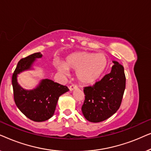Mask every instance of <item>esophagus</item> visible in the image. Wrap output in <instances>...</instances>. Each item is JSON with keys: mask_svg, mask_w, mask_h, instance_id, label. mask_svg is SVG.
<instances>
[{"mask_svg": "<svg viewBox=\"0 0 151 151\" xmlns=\"http://www.w3.org/2000/svg\"><path fill=\"white\" fill-rule=\"evenodd\" d=\"M77 88H78L77 86H76V85H71V86H70L69 90L71 91H74V90L77 89Z\"/></svg>", "mask_w": 151, "mask_h": 151, "instance_id": "esophagus-1", "label": "esophagus"}]
</instances>
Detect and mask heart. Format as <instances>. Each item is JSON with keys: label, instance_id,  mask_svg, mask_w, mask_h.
Masks as SVG:
<instances>
[{"label": "heart", "instance_id": "b5f03b06", "mask_svg": "<svg viewBox=\"0 0 151 151\" xmlns=\"http://www.w3.org/2000/svg\"><path fill=\"white\" fill-rule=\"evenodd\" d=\"M108 65L104 53L80 51L66 58L64 63H56L55 67L60 73L68 75L69 69L76 71V77L82 84H91L97 81Z\"/></svg>", "mask_w": 151, "mask_h": 151}]
</instances>
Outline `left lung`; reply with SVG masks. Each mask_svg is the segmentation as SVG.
<instances>
[{
    "label": "left lung",
    "instance_id": "left-lung-1",
    "mask_svg": "<svg viewBox=\"0 0 151 151\" xmlns=\"http://www.w3.org/2000/svg\"><path fill=\"white\" fill-rule=\"evenodd\" d=\"M109 73L93 86L84 87L85 100L82 106L84 116L91 122H100L118 110L126 87L123 66L113 60Z\"/></svg>",
    "mask_w": 151,
    "mask_h": 151
}]
</instances>
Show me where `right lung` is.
Listing matches in <instances>:
<instances>
[{
  "label": "right lung",
  "instance_id": "obj_1",
  "mask_svg": "<svg viewBox=\"0 0 151 151\" xmlns=\"http://www.w3.org/2000/svg\"><path fill=\"white\" fill-rule=\"evenodd\" d=\"M40 52L35 53L20 60L12 76L14 98L19 110L34 122H44L54 114L60 96L69 91L67 86L61 85L49 79L40 80L36 88L27 90L18 82V75L22 72L33 70L36 59L41 58Z\"/></svg>",
  "mask_w": 151,
  "mask_h": 151
}]
</instances>
